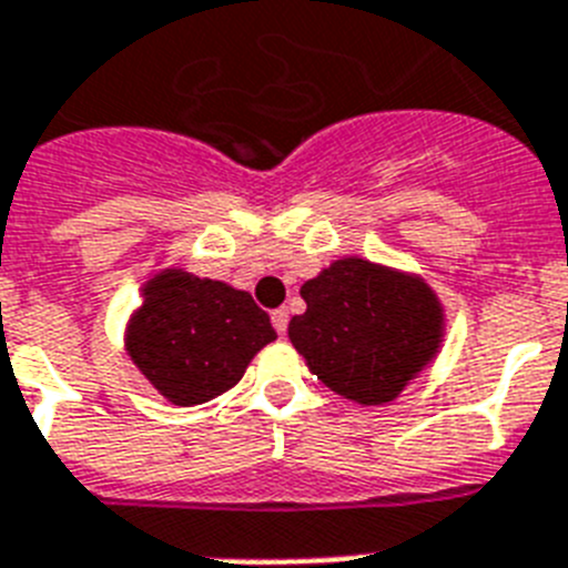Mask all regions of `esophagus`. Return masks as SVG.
<instances>
[{
	"label": "esophagus",
	"mask_w": 568,
	"mask_h": 568,
	"mask_svg": "<svg viewBox=\"0 0 568 568\" xmlns=\"http://www.w3.org/2000/svg\"><path fill=\"white\" fill-rule=\"evenodd\" d=\"M287 324H290V310L287 307L273 310V327L278 331V336H284V333H287Z\"/></svg>",
	"instance_id": "esophagus-1"
}]
</instances>
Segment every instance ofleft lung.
<instances>
[{
  "label": "left lung",
  "instance_id": "8db88e82",
  "mask_svg": "<svg viewBox=\"0 0 568 568\" xmlns=\"http://www.w3.org/2000/svg\"><path fill=\"white\" fill-rule=\"evenodd\" d=\"M307 310L287 333L310 373L344 399L387 405L439 353L443 304L425 278L338 258L302 287Z\"/></svg>",
  "mask_w": 568,
  "mask_h": 568
}]
</instances>
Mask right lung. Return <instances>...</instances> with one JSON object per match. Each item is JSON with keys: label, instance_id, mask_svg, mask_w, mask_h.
I'll list each match as a JSON object with an SVG mask.
<instances>
[{"label": "right lung", "instance_id": "obj_1", "mask_svg": "<svg viewBox=\"0 0 568 568\" xmlns=\"http://www.w3.org/2000/svg\"><path fill=\"white\" fill-rule=\"evenodd\" d=\"M270 342L273 324L250 293L174 266L145 281L125 324V353L181 408L226 394Z\"/></svg>", "mask_w": 568, "mask_h": 568}]
</instances>
